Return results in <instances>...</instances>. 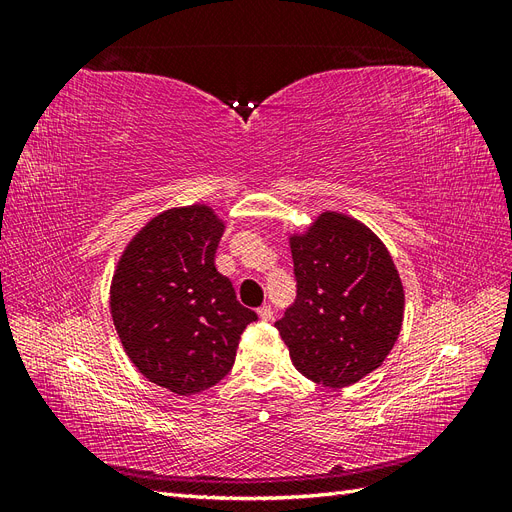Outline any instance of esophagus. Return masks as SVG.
<instances>
[{"instance_id":"1","label":"esophagus","mask_w":512,"mask_h":512,"mask_svg":"<svg viewBox=\"0 0 512 512\" xmlns=\"http://www.w3.org/2000/svg\"><path fill=\"white\" fill-rule=\"evenodd\" d=\"M258 318H260V320H265V322L273 320V309H271L269 305H262V307H258Z\"/></svg>"}]
</instances>
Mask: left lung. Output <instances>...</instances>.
Masks as SVG:
<instances>
[{
    "label": "left lung",
    "instance_id": "1",
    "mask_svg": "<svg viewBox=\"0 0 512 512\" xmlns=\"http://www.w3.org/2000/svg\"><path fill=\"white\" fill-rule=\"evenodd\" d=\"M297 299L275 322L292 365L344 389L378 369L404 322V286L384 243L359 220L324 211L290 237Z\"/></svg>",
    "mask_w": 512,
    "mask_h": 512
}]
</instances>
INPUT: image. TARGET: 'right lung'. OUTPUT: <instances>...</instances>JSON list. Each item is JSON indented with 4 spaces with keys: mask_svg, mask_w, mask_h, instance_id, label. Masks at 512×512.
<instances>
[{
    "mask_svg": "<svg viewBox=\"0 0 512 512\" xmlns=\"http://www.w3.org/2000/svg\"><path fill=\"white\" fill-rule=\"evenodd\" d=\"M224 222L207 205L156 215L123 250L111 284L121 346L141 374L177 395L218 384L256 312L215 269Z\"/></svg>",
    "mask_w": 512,
    "mask_h": 512,
    "instance_id": "1",
    "label": "right lung"
}]
</instances>
